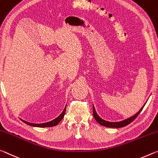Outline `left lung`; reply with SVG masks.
Returning a JSON list of instances; mask_svg holds the SVG:
<instances>
[{"mask_svg":"<svg viewBox=\"0 0 158 158\" xmlns=\"http://www.w3.org/2000/svg\"><path fill=\"white\" fill-rule=\"evenodd\" d=\"M145 104H146V103H145ZM145 104L143 106H142L141 109L139 110V111H138V112L136 113L135 115H134L133 116H131V117L127 119H125V120L120 121V122H108V121L103 120V119L101 118L98 115V114L96 112V110H95V108L94 106V105H93V115H94V118L95 120H97V122L101 125L107 127L120 128V127H123L127 126V125H129V124H130L131 122H132V121H134V119L137 117L139 113H141V111L142 110V109H143V108L144 107Z\"/></svg>","mask_w":158,"mask_h":158,"instance_id":"8db88e82","label":"left lung"}]
</instances>
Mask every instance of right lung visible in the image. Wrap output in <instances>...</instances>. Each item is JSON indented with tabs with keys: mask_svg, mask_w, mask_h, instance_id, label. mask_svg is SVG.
<instances>
[{
	"mask_svg": "<svg viewBox=\"0 0 158 158\" xmlns=\"http://www.w3.org/2000/svg\"><path fill=\"white\" fill-rule=\"evenodd\" d=\"M66 107L64 108L63 112H62L60 115H59L57 118L54 119L53 120L50 121V122L48 123H40V124H36V123H28L27 121H25L24 120H22L23 122L24 123L27 124V125L32 126V127H53V126H56L57 124L60 122V121L63 119L64 115H65L66 113Z\"/></svg>",
	"mask_w": 158,
	"mask_h": 158,
	"instance_id": "add662e5",
	"label": "right lung"
}]
</instances>
